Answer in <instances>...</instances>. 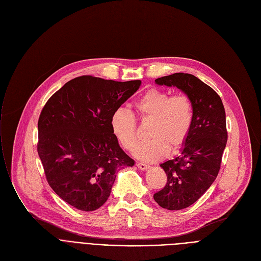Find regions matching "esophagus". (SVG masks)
I'll list each match as a JSON object with an SVG mask.
<instances>
[{"label": "esophagus", "mask_w": 261, "mask_h": 261, "mask_svg": "<svg viewBox=\"0 0 261 261\" xmlns=\"http://www.w3.org/2000/svg\"><path fill=\"white\" fill-rule=\"evenodd\" d=\"M136 166H138V168H140L141 170H147L149 168V165H146V164H143V163H136Z\"/></svg>", "instance_id": "obj_1"}]
</instances>
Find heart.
Returning <instances> with one entry per match:
<instances>
[{"instance_id": "heart-1", "label": "heart", "mask_w": 261, "mask_h": 261, "mask_svg": "<svg viewBox=\"0 0 261 261\" xmlns=\"http://www.w3.org/2000/svg\"><path fill=\"white\" fill-rule=\"evenodd\" d=\"M134 109L142 120H152L149 138L135 149L134 155L145 162L165 158L169 150L176 151L187 141L194 123V106L184 93L150 89L135 100ZM110 127L120 146L132 151L138 144V123L129 110L117 109L110 119Z\"/></svg>"}]
</instances>
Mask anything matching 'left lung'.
I'll return each instance as SVG.
<instances>
[{
	"mask_svg": "<svg viewBox=\"0 0 261 261\" xmlns=\"http://www.w3.org/2000/svg\"><path fill=\"white\" fill-rule=\"evenodd\" d=\"M155 82L180 89L194 106V123L188 139L180 155L161 164L167 183L153 195L161 207L179 211L198 201L220 170L227 142L225 111L220 96L194 75L174 73Z\"/></svg>",
	"mask_w": 261,
	"mask_h": 261,
	"instance_id": "1",
	"label": "left lung"
}]
</instances>
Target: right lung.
<instances>
[{
    "label": "right lung",
    "mask_w": 261,
    "mask_h": 261,
    "mask_svg": "<svg viewBox=\"0 0 261 261\" xmlns=\"http://www.w3.org/2000/svg\"><path fill=\"white\" fill-rule=\"evenodd\" d=\"M141 84L80 76L43 107L38 154L49 186L71 206L84 212L99 208L111 194L116 171L134 165L119 147L110 119Z\"/></svg>",
    "instance_id": "right-lung-1"
}]
</instances>
